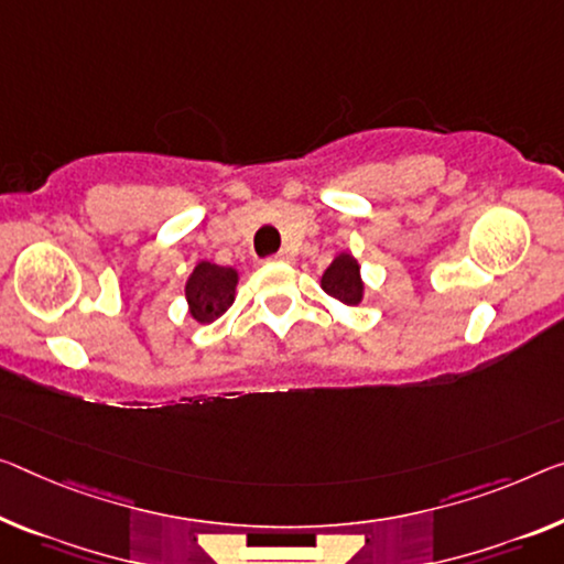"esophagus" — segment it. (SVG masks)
Returning <instances> with one entry per match:
<instances>
[{"label":"esophagus","mask_w":564,"mask_h":564,"mask_svg":"<svg viewBox=\"0 0 564 564\" xmlns=\"http://www.w3.org/2000/svg\"><path fill=\"white\" fill-rule=\"evenodd\" d=\"M272 262H292V254L288 252V249H282V252H276L272 257Z\"/></svg>","instance_id":"esophagus-1"}]
</instances>
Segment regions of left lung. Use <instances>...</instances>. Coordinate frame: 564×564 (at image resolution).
Returning a JSON list of instances; mask_svg holds the SVG:
<instances>
[{"instance_id":"8db88e82","label":"left lung","mask_w":564,"mask_h":564,"mask_svg":"<svg viewBox=\"0 0 564 564\" xmlns=\"http://www.w3.org/2000/svg\"><path fill=\"white\" fill-rule=\"evenodd\" d=\"M319 288L343 305H360L362 294H366V282H362L358 259L350 252L337 254L319 276Z\"/></svg>"}]
</instances>
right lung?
<instances>
[{
    "mask_svg": "<svg viewBox=\"0 0 564 564\" xmlns=\"http://www.w3.org/2000/svg\"><path fill=\"white\" fill-rule=\"evenodd\" d=\"M239 272L234 267H221L214 262H196V267L186 280V305L188 315L196 323H214L224 312L231 307L234 297H237Z\"/></svg>",
    "mask_w": 564,
    "mask_h": 564,
    "instance_id": "right-lung-1",
    "label": "right lung"
}]
</instances>
